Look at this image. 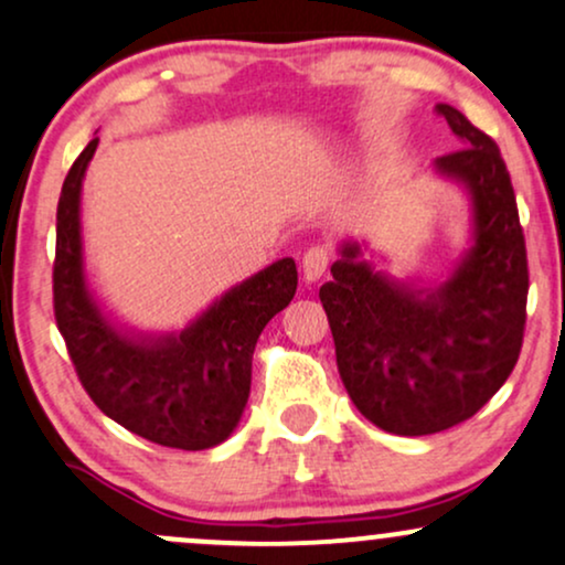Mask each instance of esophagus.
<instances>
[{
    "label": "esophagus",
    "mask_w": 565,
    "mask_h": 565,
    "mask_svg": "<svg viewBox=\"0 0 565 565\" xmlns=\"http://www.w3.org/2000/svg\"><path fill=\"white\" fill-rule=\"evenodd\" d=\"M329 263H332V252H329L327 246H310L300 260L305 281H319V278L327 274Z\"/></svg>",
    "instance_id": "34e87169"
}]
</instances>
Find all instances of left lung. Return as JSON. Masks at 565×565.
I'll return each mask as SVG.
<instances>
[{
  "label": "left lung",
  "mask_w": 565,
  "mask_h": 565,
  "mask_svg": "<svg viewBox=\"0 0 565 565\" xmlns=\"http://www.w3.org/2000/svg\"><path fill=\"white\" fill-rule=\"evenodd\" d=\"M436 114L462 142L436 167L470 191V252L449 281L419 289L374 274L345 244L319 291L350 401L395 436L470 419L510 377L526 332V238L508 167L468 116L446 103Z\"/></svg>",
  "instance_id": "1"
}]
</instances>
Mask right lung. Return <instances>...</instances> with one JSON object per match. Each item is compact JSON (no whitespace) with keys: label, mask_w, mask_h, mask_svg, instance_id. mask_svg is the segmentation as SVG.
I'll use <instances>...</instances> for the list:
<instances>
[{"label":"right lung","mask_w":565,"mask_h":565,"mask_svg":"<svg viewBox=\"0 0 565 565\" xmlns=\"http://www.w3.org/2000/svg\"><path fill=\"white\" fill-rule=\"evenodd\" d=\"M95 148L97 138L57 201L53 305L71 364L95 406L129 433L170 449H212L242 419L257 337L295 297L297 265L291 257L268 265L180 334H121L97 310L82 270L79 193Z\"/></svg>","instance_id":"add662e5"}]
</instances>
